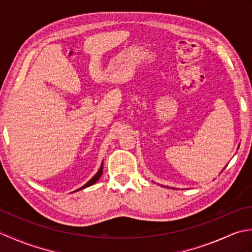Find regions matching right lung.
Wrapping results in <instances>:
<instances>
[{"label": "right lung", "instance_id": "obj_1", "mask_svg": "<svg viewBox=\"0 0 252 252\" xmlns=\"http://www.w3.org/2000/svg\"><path fill=\"white\" fill-rule=\"evenodd\" d=\"M103 167H104V162H101V164H100V168H99V170L97 171V173H96L92 179H91L87 184L85 185H83L81 189H79L78 190H80V189H85V187H89V186H91V185H93V184H95L96 182H97L98 180H99V178H100V175L103 174Z\"/></svg>", "mask_w": 252, "mask_h": 252}]
</instances>
